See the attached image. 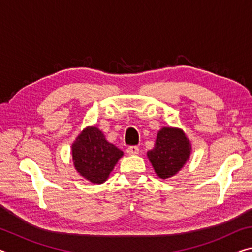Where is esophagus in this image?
Here are the masks:
<instances>
[{
  "instance_id": "1",
  "label": "esophagus",
  "mask_w": 252,
  "mask_h": 252,
  "mask_svg": "<svg viewBox=\"0 0 252 252\" xmlns=\"http://www.w3.org/2000/svg\"><path fill=\"white\" fill-rule=\"evenodd\" d=\"M126 152H127V155H130V156H136L139 153V148L135 146H131L126 149Z\"/></svg>"
}]
</instances>
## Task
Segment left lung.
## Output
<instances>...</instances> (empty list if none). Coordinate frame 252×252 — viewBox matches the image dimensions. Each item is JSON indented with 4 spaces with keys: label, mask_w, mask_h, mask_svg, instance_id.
<instances>
[{
    "label": "left lung",
    "mask_w": 252,
    "mask_h": 252,
    "mask_svg": "<svg viewBox=\"0 0 252 252\" xmlns=\"http://www.w3.org/2000/svg\"><path fill=\"white\" fill-rule=\"evenodd\" d=\"M191 151V142L182 129L163 126L158 132L155 148L147 156L157 176L169 179L185 167Z\"/></svg>",
    "instance_id": "8db88e82"
}]
</instances>
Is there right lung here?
<instances>
[{"mask_svg": "<svg viewBox=\"0 0 252 252\" xmlns=\"http://www.w3.org/2000/svg\"><path fill=\"white\" fill-rule=\"evenodd\" d=\"M71 149L75 170L85 180L94 185H101L108 180L123 156V151L110 143L103 132L94 126L81 131Z\"/></svg>", "mask_w": 252, "mask_h": 252, "instance_id": "obj_1", "label": "right lung"}]
</instances>
